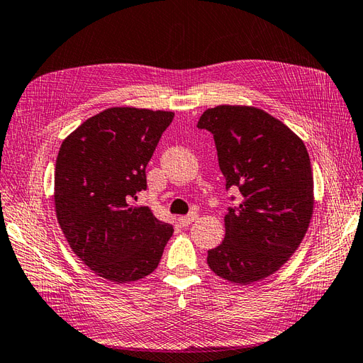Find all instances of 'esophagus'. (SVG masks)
<instances>
[{
	"mask_svg": "<svg viewBox=\"0 0 363 363\" xmlns=\"http://www.w3.org/2000/svg\"><path fill=\"white\" fill-rule=\"evenodd\" d=\"M198 213H195V212H191V213H189V215H185V216H179L178 218V221H179V224L182 225V227H187V225H190L191 223H195L196 220H198Z\"/></svg>",
	"mask_w": 363,
	"mask_h": 363,
	"instance_id": "1",
	"label": "esophagus"
}]
</instances>
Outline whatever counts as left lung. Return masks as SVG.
<instances>
[{"mask_svg": "<svg viewBox=\"0 0 363 363\" xmlns=\"http://www.w3.org/2000/svg\"><path fill=\"white\" fill-rule=\"evenodd\" d=\"M198 128L213 134L225 187L240 204L224 216L225 237L207 264L224 280L250 284L275 274L305 238L314 212V179L305 143L255 106L220 105Z\"/></svg>", "mask_w": 363, "mask_h": 363, "instance_id": "1", "label": "left lung"}]
</instances>
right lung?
Wrapping results in <instances>:
<instances>
[{
    "mask_svg": "<svg viewBox=\"0 0 363 363\" xmlns=\"http://www.w3.org/2000/svg\"><path fill=\"white\" fill-rule=\"evenodd\" d=\"M174 113L114 106L67 136L55 162L54 202L69 247L92 272L131 283L157 267L173 227L147 206L145 167Z\"/></svg>",
    "mask_w": 363,
    "mask_h": 363,
    "instance_id": "obj_1",
    "label": "right lung"
}]
</instances>
